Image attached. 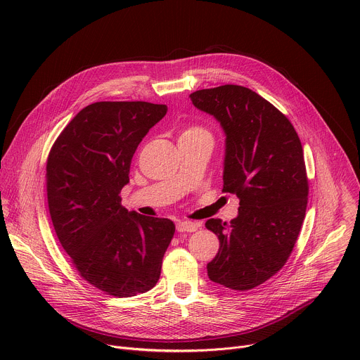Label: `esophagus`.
Instances as JSON below:
<instances>
[{
  "mask_svg": "<svg viewBox=\"0 0 360 360\" xmlns=\"http://www.w3.org/2000/svg\"><path fill=\"white\" fill-rule=\"evenodd\" d=\"M198 229V225L193 224V222H188V221H184V222H178L176 224V231L178 232H195Z\"/></svg>",
  "mask_w": 360,
  "mask_h": 360,
  "instance_id": "34e87169",
  "label": "esophagus"
}]
</instances>
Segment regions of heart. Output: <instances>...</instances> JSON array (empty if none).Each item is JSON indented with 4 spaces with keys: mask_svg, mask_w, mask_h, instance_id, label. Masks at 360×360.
Returning a JSON list of instances; mask_svg holds the SVG:
<instances>
[{
    "mask_svg": "<svg viewBox=\"0 0 360 360\" xmlns=\"http://www.w3.org/2000/svg\"><path fill=\"white\" fill-rule=\"evenodd\" d=\"M203 136H208V138H212L211 132L203 128L200 125H189L186 127L185 129H182L181 132V136H179V141H184V139H195V138H203Z\"/></svg>",
    "mask_w": 360,
    "mask_h": 360,
    "instance_id": "1",
    "label": "heart"
}]
</instances>
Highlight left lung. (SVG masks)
Wrapping results in <instances>:
<instances>
[{
	"instance_id": "1",
	"label": "left lung",
	"mask_w": 360,
	"mask_h": 360,
	"mask_svg": "<svg viewBox=\"0 0 360 360\" xmlns=\"http://www.w3.org/2000/svg\"><path fill=\"white\" fill-rule=\"evenodd\" d=\"M189 98L221 122L226 135L222 192L239 198L235 219L205 224L219 239L208 276L249 290L283 268L297 240L309 193L302 143L290 121L249 88L228 84Z\"/></svg>"
}]
</instances>
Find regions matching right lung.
<instances>
[{"instance_id": "obj_1", "label": "right lung", "mask_w": 360, "mask_h": 360, "mask_svg": "<svg viewBox=\"0 0 360 360\" xmlns=\"http://www.w3.org/2000/svg\"><path fill=\"white\" fill-rule=\"evenodd\" d=\"M168 111L143 101H101L63 129L46 160L51 221L79 276L115 297L157 285L175 233L167 218L128 212L121 189L134 153Z\"/></svg>"}]
</instances>
